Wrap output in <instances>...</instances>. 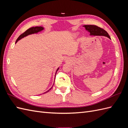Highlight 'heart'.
<instances>
[{"label":"heart","mask_w":128,"mask_h":128,"mask_svg":"<svg viewBox=\"0 0 128 128\" xmlns=\"http://www.w3.org/2000/svg\"><path fill=\"white\" fill-rule=\"evenodd\" d=\"M74 35H75V34H74Z\"/></svg>","instance_id":"b5f03b06"}]
</instances>
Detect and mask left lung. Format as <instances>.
<instances>
[{"label": "left lung", "mask_w": 128, "mask_h": 128, "mask_svg": "<svg viewBox=\"0 0 128 128\" xmlns=\"http://www.w3.org/2000/svg\"><path fill=\"white\" fill-rule=\"evenodd\" d=\"M83 26L86 31L90 32V36H103L110 39L107 32L98 26L94 25H84Z\"/></svg>", "instance_id": "obj_1"}]
</instances>
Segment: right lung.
Listing matches in <instances>:
<instances>
[{"instance_id": "right-lung-1", "label": "right lung", "mask_w": 128, "mask_h": 128, "mask_svg": "<svg viewBox=\"0 0 128 128\" xmlns=\"http://www.w3.org/2000/svg\"><path fill=\"white\" fill-rule=\"evenodd\" d=\"M44 29V28L42 26H34V27L33 26V27H32V28H30L28 29V30H26L24 33H23L22 34H21V35L18 37V38L16 40V42H15V44H16V42L19 40H20L21 39H22V38H24V37H26L27 36H28V35H29V34H37L38 32H42V31ZM59 69V67H58V68L56 69V74H55V77H56V72H57V71L58 70V69ZM53 85H54V84H53ZM53 86H52V88H50L47 91H46L45 92H44V94H45V93L48 92L52 88Z\"/></svg>"}]
</instances>
